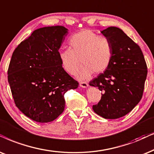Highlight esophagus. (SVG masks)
I'll use <instances>...</instances> for the list:
<instances>
[{
    "label": "esophagus",
    "instance_id": "obj_1",
    "mask_svg": "<svg viewBox=\"0 0 154 154\" xmlns=\"http://www.w3.org/2000/svg\"><path fill=\"white\" fill-rule=\"evenodd\" d=\"M80 86H81L82 88H87L88 86V84L86 83V82H80Z\"/></svg>",
    "mask_w": 154,
    "mask_h": 154
}]
</instances>
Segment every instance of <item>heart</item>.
Segmentation results:
<instances>
[{
	"label": "heart",
	"mask_w": 154,
	"mask_h": 154,
	"mask_svg": "<svg viewBox=\"0 0 154 154\" xmlns=\"http://www.w3.org/2000/svg\"><path fill=\"white\" fill-rule=\"evenodd\" d=\"M70 49H61L59 57L61 66L68 73L74 75L81 63L83 66L78 75L81 80L88 79L93 72H104L110 64L113 49L108 37L97 35L89 29H82L69 39Z\"/></svg>",
	"instance_id": "b5f03b06"
}]
</instances>
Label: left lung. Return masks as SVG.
<instances>
[{
    "instance_id": "8db88e82",
    "label": "left lung",
    "mask_w": 154,
    "mask_h": 154,
    "mask_svg": "<svg viewBox=\"0 0 154 154\" xmlns=\"http://www.w3.org/2000/svg\"><path fill=\"white\" fill-rule=\"evenodd\" d=\"M112 45L109 67L89 85L103 92L93 109L105 119H117L134 108L143 95L147 66L139 46L121 29L109 27L101 32Z\"/></svg>"
}]
</instances>
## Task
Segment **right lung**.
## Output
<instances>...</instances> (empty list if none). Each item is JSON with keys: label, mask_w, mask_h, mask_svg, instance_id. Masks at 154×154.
Returning <instances> with one entry per match:
<instances>
[{"label": "right lung", "mask_w": 154, "mask_h": 154, "mask_svg": "<svg viewBox=\"0 0 154 154\" xmlns=\"http://www.w3.org/2000/svg\"><path fill=\"white\" fill-rule=\"evenodd\" d=\"M67 34L63 26L37 29L12 55L8 80L15 105L37 122L57 119L64 110L66 92L79 86L63 69L59 57Z\"/></svg>", "instance_id": "obj_1"}]
</instances>
